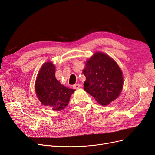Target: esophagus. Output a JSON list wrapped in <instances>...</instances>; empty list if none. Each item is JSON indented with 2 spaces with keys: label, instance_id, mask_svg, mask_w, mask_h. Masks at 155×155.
<instances>
[{
  "label": "esophagus",
  "instance_id": "1",
  "mask_svg": "<svg viewBox=\"0 0 155 155\" xmlns=\"http://www.w3.org/2000/svg\"><path fill=\"white\" fill-rule=\"evenodd\" d=\"M80 87H81V85H79V84H76V85H73V88L74 89H79Z\"/></svg>",
  "mask_w": 155,
  "mask_h": 155
}]
</instances>
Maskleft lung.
<instances>
[{"label": "left lung", "instance_id": "left-lung-1", "mask_svg": "<svg viewBox=\"0 0 155 155\" xmlns=\"http://www.w3.org/2000/svg\"><path fill=\"white\" fill-rule=\"evenodd\" d=\"M84 90L101 105L116 100L124 84L122 72L115 61L104 53L96 52L85 63Z\"/></svg>", "mask_w": 155, "mask_h": 155}]
</instances>
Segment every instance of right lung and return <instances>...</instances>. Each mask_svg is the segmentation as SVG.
<instances>
[{
	"label": "right lung",
	"mask_w": 155,
	"mask_h": 155,
	"mask_svg": "<svg viewBox=\"0 0 155 155\" xmlns=\"http://www.w3.org/2000/svg\"><path fill=\"white\" fill-rule=\"evenodd\" d=\"M55 68L51 62L43 64L37 74L35 90L42 104L50 107L54 110L59 111L68 105L75 90L67 88L57 80Z\"/></svg>",
	"instance_id": "add662e5"
}]
</instances>
